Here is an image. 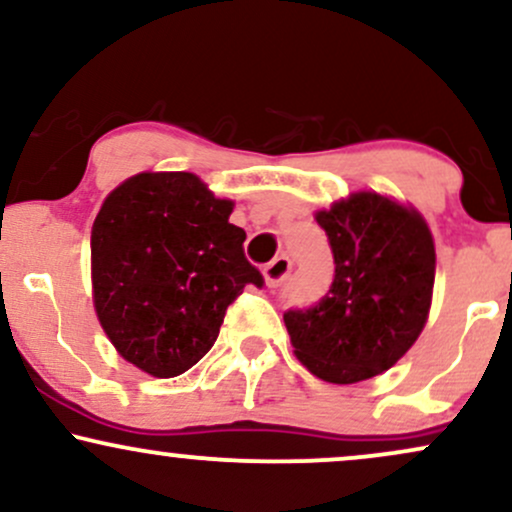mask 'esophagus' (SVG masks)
<instances>
[{
  "instance_id": "34e87169",
  "label": "esophagus",
  "mask_w": 512,
  "mask_h": 512,
  "mask_svg": "<svg viewBox=\"0 0 512 512\" xmlns=\"http://www.w3.org/2000/svg\"><path fill=\"white\" fill-rule=\"evenodd\" d=\"M291 267H293V262L286 255L274 257V260L264 267V281H267L269 289H276V286L284 284V281L289 279Z\"/></svg>"
}]
</instances>
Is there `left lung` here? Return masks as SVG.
Listing matches in <instances>:
<instances>
[{
    "instance_id": "1",
    "label": "left lung",
    "mask_w": 512,
    "mask_h": 512,
    "mask_svg": "<svg viewBox=\"0 0 512 512\" xmlns=\"http://www.w3.org/2000/svg\"><path fill=\"white\" fill-rule=\"evenodd\" d=\"M334 255L330 291L286 310L293 351L327 383L351 385L392 368L419 339L436 279L424 216L375 192L317 211Z\"/></svg>"
}]
</instances>
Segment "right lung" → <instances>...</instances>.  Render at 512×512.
Returning <instances> with one entry per match:
<instances>
[{"instance_id": "1", "label": "right lung", "mask_w": 512, "mask_h": 512, "mask_svg": "<svg viewBox=\"0 0 512 512\" xmlns=\"http://www.w3.org/2000/svg\"><path fill=\"white\" fill-rule=\"evenodd\" d=\"M233 202L192 173H139L105 197L91 231L93 305L125 361L154 378L190 370L260 269L228 223Z\"/></svg>"}]
</instances>
